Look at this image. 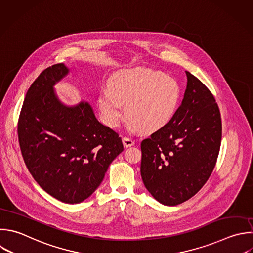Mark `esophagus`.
Listing matches in <instances>:
<instances>
[{
    "label": "esophagus",
    "instance_id": "1",
    "mask_svg": "<svg viewBox=\"0 0 253 253\" xmlns=\"http://www.w3.org/2000/svg\"><path fill=\"white\" fill-rule=\"evenodd\" d=\"M123 143H124L125 147H129V146H132L134 144V140L132 138H130V137L124 136L123 137Z\"/></svg>",
    "mask_w": 253,
    "mask_h": 253
}]
</instances>
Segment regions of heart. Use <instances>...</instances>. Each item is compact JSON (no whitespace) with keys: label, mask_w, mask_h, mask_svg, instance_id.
Instances as JSON below:
<instances>
[{"label":"heart","mask_w":253,"mask_h":253,"mask_svg":"<svg viewBox=\"0 0 253 253\" xmlns=\"http://www.w3.org/2000/svg\"><path fill=\"white\" fill-rule=\"evenodd\" d=\"M179 84L171 77L151 69H135L115 75L110 87L99 96L104 122L118 126L126 115L134 129L153 132L167 126L180 103Z\"/></svg>","instance_id":"obj_1"}]
</instances>
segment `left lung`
<instances>
[{
  "label": "left lung",
  "instance_id": "1",
  "mask_svg": "<svg viewBox=\"0 0 253 253\" xmlns=\"http://www.w3.org/2000/svg\"><path fill=\"white\" fill-rule=\"evenodd\" d=\"M187 88L172 121L141 141L140 174L161 204L179 205L211 176L219 152L221 119L211 91L186 71Z\"/></svg>",
  "mask_w": 253,
  "mask_h": 253
}]
</instances>
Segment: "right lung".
I'll use <instances>...</instances> for the list:
<instances>
[{
    "label": "right lung",
    "mask_w": 253,
    "mask_h": 253,
    "mask_svg": "<svg viewBox=\"0 0 253 253\" xmlns=\"http://www.w3.org/2000/svg\"><path fill=\"white\" fill-rule=\"evenodd\" d=\"M67 73L58 63L35 80L22 107L18 136L38 184L55 199L76 204L100 186L124 145L118 132L96 119L88 103L68 108L57 100L53 85Z\"/></svg>",
    "instance_id": "obj_1"
}]
</instances>
